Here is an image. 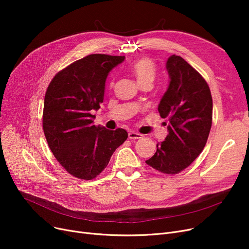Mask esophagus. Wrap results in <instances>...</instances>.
<instances>
[{
  "instance_id": "1",
  "label": "esophagus",
  "mask_w": 249,
  "mask_h": 249,
  "mask_svg": "<svg viewBox=\"0 0 249 249\" xmlns=\"http://www.w3.org/2000/svg\"><path fill=\"white\" fill-rule=\"evenodd\" d=\"M128 137H129V139H140V138H142V135L140 133H137L134 131H130L128 133Z\"/></svg>"
}]
</instances>
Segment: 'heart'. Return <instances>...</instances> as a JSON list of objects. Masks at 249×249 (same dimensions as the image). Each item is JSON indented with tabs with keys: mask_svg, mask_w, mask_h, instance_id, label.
Segmentation results:
<instances>
[{
	"mask_svg": "<svg viewBox=\"0 0 249 249\" xmlns=\"http://www.w3.org/2000/svg\"><path fill=\"white\" fill-rule=\"evenodd\" d=\"M133 75L136 77L137 83L140 85L145 82L152 83L156 75V69L152 60L142 58L136 61L131 68Z\"/></svg>",
	"mask_w": 249,
	"mask_h": 249,
	"instance_id": "heart-1",
	"label": "heart"
}]
</instances>
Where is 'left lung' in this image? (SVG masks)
<instances>
[{"label": "left lung", "instance_id": "left-lung-1", "mask_svg": "<svg viewBox=\"0 0 249 249\" xmlns=\"http://www.w3.org/2000/svg\"><path fill=\"white\" fill-rule=\"evenodd\" d=\"M166 70L169 85L158 109L167 118L168 134L145 162L162 174L176 175L203 151L212 126L213 101L204 77L184 58L169 56Z\"/></svg>", "mask_w": 249, "mask_h": 249}]
</instances>
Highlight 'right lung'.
I'll use <instances>...</instances> for the list:
<instances>
[{
	"instance_id": "1",
	"label": "right lung",
	"mask_w": 249,
	"mask_h": 249,
	"mask_svg": "<svg viewBox=\"0 0 249 249\" xmlns=\"http://www.w3.org/2000/svg\"><path fill=\"white\" fill-rule=\"evenodd\" d=\"M125 56L90 54L55 74L43 109V131L50 150L71 176L93 179L108 165L127 139L126 130L94 125V111L103 103L109 72Z\"/></svg>"
}]
</instances>
